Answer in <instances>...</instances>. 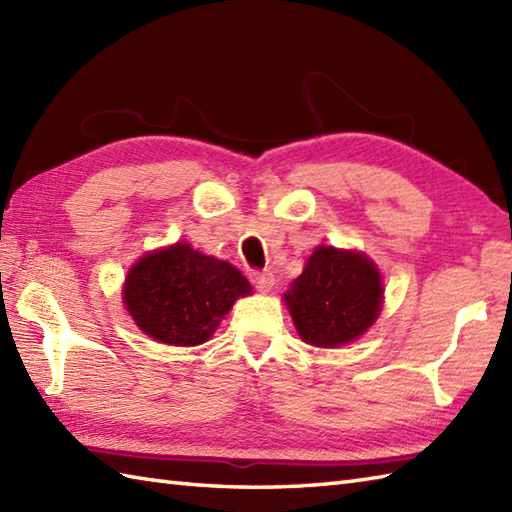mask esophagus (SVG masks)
Returning <instances> with one entry per match:
<instances>
[{
	"label": "esophagus",
	"mask_w": 512,
	"mask_h": 512,
	"mask_svg": "<svg viewBox=\"0 0 512 512\" xmlns=\"http://www.w3.org/2000/svg\"><path fill=\"white\" fill-rule=\"evenodd\" d=\"M250 281H253L259 292H270L275 286L273 273H250Z\"/></svg>",
	"instance_id": "esophagus-1"
}]
</instances>
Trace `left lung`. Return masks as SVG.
<instances>
[{"label":"left lung","instance_id":"1","mask_svg":"<svg viewBox=\"0 0 512 512\" xmlns=\"http://www.w3.org/2000/svg\"><path fill=\"white\" fill-rule=\"evenodd\" d=\"M383 279L356 250L319 246L284 295L299 336L317 347H339L365 334L383 306Z\"/></svg>","mask_w":512,"mask_h":512}]
</instances>
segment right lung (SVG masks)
I'll return each instance as SVG.
<instances>
[{
    "mask_svg": "<svg viewBox=\"0 0 512 512\" xmlns=\"http://www.w3.org/2000/svg\"><path fill=\"white\" fill-rule=\"evenodd\" d=\"M250 292L235 266L178 242L138 259L127 273L123 301L151 339L193 347L209 341L235 299Z\"/></svg>",
    "mask_w": 512,
    "mask_h": 512,
    "instance_id": "1",
    "label": "right lung"
}]
</instances>
